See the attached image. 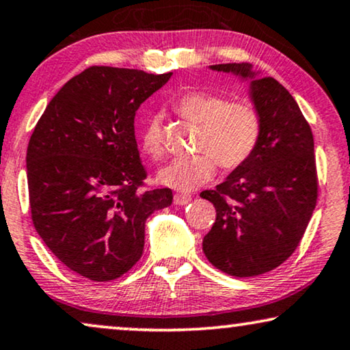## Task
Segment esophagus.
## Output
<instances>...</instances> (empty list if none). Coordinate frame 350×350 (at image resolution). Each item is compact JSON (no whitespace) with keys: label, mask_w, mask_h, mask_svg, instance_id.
Segmentation results:
<instances>
[{"label":"esophagus","mask_w":350,"mask_h":350,"mask_svg":"<svg viewBox=\"0 0 350 350\" xmlns=\"http://www.w3.org/2000/svg\"><path fill=\"white\" fill-rule=\"evenodd\" d=\"M191 201V196L187 195V193H179L174 196V203L179 204V206H184V204H189Z\"/></svg>","instance_id":"34e87169"}]
</instances>
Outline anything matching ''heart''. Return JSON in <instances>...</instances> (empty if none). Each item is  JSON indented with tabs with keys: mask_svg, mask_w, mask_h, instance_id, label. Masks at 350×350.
Here are the masks:
<instances>
[{
	"mask_svg": "<svg viewBox=\"0 0 350 350\" xmlns=\"http://www.w3.org/2000/svg\"><path fill=\"white\" fill-rule=\"evenodd\" d=\"M174 109L184 119L200 125L195 150L198 154L177 159L159 174V180L176 190H193L222 170H234L245 163L258 144L262 120L257 107L247 101H228L209 92H189L179 96ZM147 155L159 160L165 154L161 125L150 117L139 135Z\"/></svg>",
	"mask_w": 350,
	"mask_h": 350,
	"instance_id": "obj_1",
	"label": "heart"
}]
</instances>
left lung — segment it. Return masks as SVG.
<instances>
[{
  "label": "left lung",
  "mask_w": 350,
  "mask_h": 350,
  "mask_svg": "<svg viewBox=\"0 0 350 350\" xmlns=\"http://www.w3.org/2000/svg\"><path fill=\"white\" fill-rule=\"evenodd\" d=\"M211 68L254 75L249 63ZM250 90L262 120L258 144L225 182L200 193L217 213L203 252L213 267L236 278L282 265L301 243L319 196L312 131L297 101L273 77L252 81Z\"/></svg>",
  "instance_id": "obj_1"
}]
</instances>
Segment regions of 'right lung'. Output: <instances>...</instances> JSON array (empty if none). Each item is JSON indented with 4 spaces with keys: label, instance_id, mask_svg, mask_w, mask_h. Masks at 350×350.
Returning a JSON list of instances; mask_svg holds the SVG:
<instances>
[{
    "label": "right lung",
    "instance_id": "right-lung-1",
    "mask_svg": "<svg viewBox=\"0 0 350 350\" xmlns=\"http://www.w3.org/2000/svg\"><path fill=\"white\" fill-rule=\"evenodd\" d=\"M171 72L90 66L70 79L34 126L27 150L34 230L60 262L107 282L135 267L152 213L171 189H146L135 116Z\"/></svg>",
    "mask_w": 350,
    "mask_h": 350
}]
</instances>
